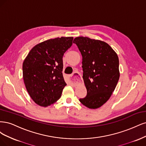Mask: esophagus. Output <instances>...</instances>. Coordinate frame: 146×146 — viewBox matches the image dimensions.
I'll return each mask as SVG.
<instances>
[{"instance_id":"esophagus-1","label":"esophagus","mask_w":146,"mask_h":146,"mask_svg":"<svg viewBox=\"0 0 146 146\" xmlns=\"http://www.w3.org/2000/svg\"><path fill=\"white\" fill-rule=\"evenodd\" d=\"M70 81L73 83H76L80 81L81 79V75L78 72H74L72 74L69 76Z\"/></svg>"}]
</instances>
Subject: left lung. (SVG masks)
<instances>
[{
	"label": "left lung",
	"instance_id": "left-lung-1",
	"mask_svg": "<svg viewBox=\"0 0 146 146\" xmlns=\"http://www.w3.org/2000/svg\"><path fill=\"white\" fill-rule=\"evenodd\" d=\"M73 43L82 56V78L87 91L79 101L89 109H98L109 100L118 82V57L104 41L81 36Z\"/></svg>",
	"mask_w": 146,
	"mask_h": 146
}]
</instances>
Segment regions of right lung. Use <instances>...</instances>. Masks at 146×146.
Segmentation results:
<instances>
[{
	"instance_id": "1",
	"label": "right lung",
	"mask_w": 146,
	"mask_h": 146,
	"mask_svg": "<svg viewBox=\"0 0 146 146\" xmlns=\"http://www.w3.org/2000/svg\"><path fill=\"white\" fill-rule=\"evenodd\" d=\"M73 39V37H61L40 42L23 61V81L28 93L37 105L47 107L60 98L67 85L62 73V58Z\"/></svg>"
}]
</instances>
